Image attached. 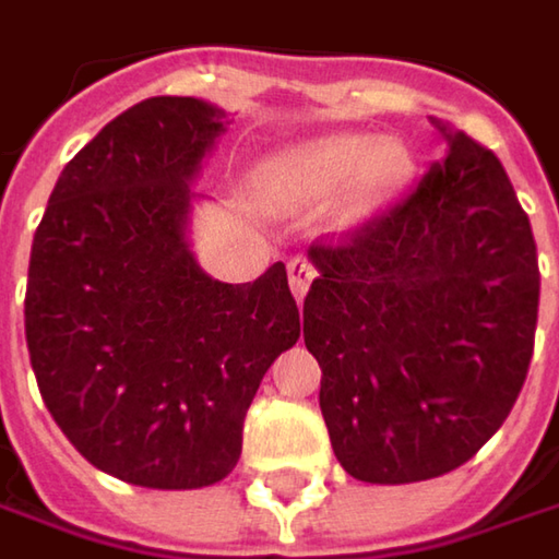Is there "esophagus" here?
<instances>
[{"mask_svg":"<svg viewBox=\"0 0 559 559\" xmlns=\"http://www.w3.org/2000/svg\"><path fill=\"white\" fill-rule=\"evenodd\" d=\"M312 278H316V269H312L310 259L294 255V259L287 262V281H290V290H294V297H297V300H304V297H307Z\"/></svg>","mask_w":559,"mask_h":559,"instance_id":"34e87169","label":"esophagus"}]
</instances>
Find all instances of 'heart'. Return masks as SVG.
Listing matches in <instances>:
<instances>
[{
	"instance_id": "b5f03b06",
	"label": "heart",
	"mask_w": 559,
	"mask_h": 559,
	"mask_svg": "<svg viewBox=\"0 0 559 559\" xmlns=\"http://www.w3.org/2000/svg\"><path fill=\"white\" fill-rule=\"evenodd\" d=\"M411 170L414 160L402 142L338 132L278 154L272 164V182L284 199L304 205L329 202L350 186L345 221H364L402 192Z\"/></svg>"
}]
</instances>
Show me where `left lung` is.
Listing matches in <instances>:
<instances>
[{"label": "left lung", "mask_w": 559, "mask_h": 559, "mask_svg": "<svg viewBox=\"0 0 559 559\" xmlns=\"http://www.w3.org/2000/svg\"><path fill=\"white\" fill-rule=\"evenodd\" d=\"M445 139L408 195L345 243H312L304 342L322 367L335 459L367 484L465 465L507 420L532 364L538 252L497 154Z\"/></svg>", "instance_id": "1"}]
</instances>
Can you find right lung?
I'll list each match as a JSON object with an SVG mask.
<instances>
[{"mask_svg":"<svg viewBox=\"0 0 559 559\" xmlns=\"http://www.w3.org/2000/svg\"><path fill=\"white\" fill-rule=\"evenodd\" d=\"M224 132L227 114L199 97L129 107L66 164L31 247L40 395L94 468L139 487L230 475L259 382L300 338L284 262L247 284L195 262L192 182Z\"/></svg>","mask_w":559,"mask_h":559,"instance_id":"obj_1","label":"right lung"}]
</instances>
